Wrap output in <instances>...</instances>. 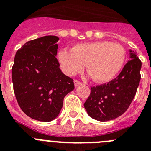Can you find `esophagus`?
I'll return each instance as SVG.
<instances>
[{
    "label": "esophagus",
    "mask_w": 151,
    "mask_h": 151,
    "mask_svg": "<svg viewBox=\"0 0 151 151\" xmlns=\"http://www.w3.org/2000/svg\"><path fill=\"white\" fill-rule=\"evenodd\" d=\"M74 84H75V86H76V87H77V86H78L79 85H81V84H82V82H80V81H78V80H75Z\"/></svg>",
    "instance_id": "esophagus-1"
}]
</instances>
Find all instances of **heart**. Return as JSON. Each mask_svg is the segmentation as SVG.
<instances>
[{
  "label": "heart",
  "mask_w": 151,
  "mask_h": 151,
  "mask_svg": "<svg viewBox=\"0 0 151 151\" xmlns=\"http://www.w3.org/2000/svg\"><path fill=\"white\" fill-rule=\"evenodd\" d=\"M125 57L123 47L108 41L78 44L72 50L62 49L58 53L65 74L74 76L86 64L88 72L100 83L110 82L116 76L123 67Z\"/></svg>",
  "instance_id": "1"
}]
</instances>
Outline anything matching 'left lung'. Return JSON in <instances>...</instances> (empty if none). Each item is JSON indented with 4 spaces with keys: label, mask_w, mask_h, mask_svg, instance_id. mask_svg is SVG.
<instances>
[{
    "label": "left lung",
    "mask_w": 151,
    "mask_h": 151,
    "mask_svg": "<svg viewBox=\"0 0 151 151\" xmlns=\"http://www.w3.org/2000/svg\"><path fill=\"white\" fill-rule=\"evenodd\" d=\"M130 52L131 60L116 78L91 88L84 106L91 118L101 122L114 119L123 114L132 102L141 80V61L135 52Z\"/></svg>",
    "instance_id": "left-lung-1"
}]
</instances>
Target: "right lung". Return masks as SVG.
<instances>
[{
  "label": "right lung",
  "mask_w": 151,
  "mask_h": 151,
  "mask_svg": "<svg viewBox=\"0 0 151 151\" xmlns=\"http://www.w3.org/2000/svg\"><path fill=\"white\" fill-rule=\"evenodd\" d=\"M57 36L29 41L17 51L12 67L16 98L28 116L50 122L58 116L64 97L75 88L73 79L61 72L56 55Z\"/></svg>",
  "instance_id": "1"
}]
</instances>
